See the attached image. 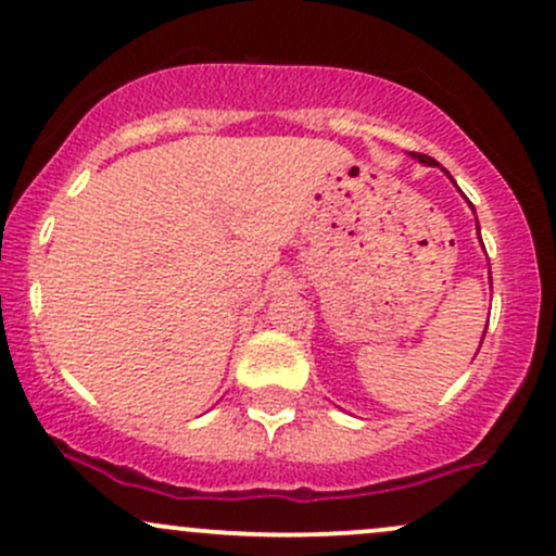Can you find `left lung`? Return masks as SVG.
Segmentation results:
<instances>
[{"mask_svg":"<svg viewBox=\"0 0 556 556\" xmlns=\"http://www.w3.org/2000/svg\"><path fill=\"white\" fill-rule=\"evenodd\" d=\"M414 157H417L419 163H427V166H435V161H432L430 155H422V152H414Z\"/></svg>","mask_w":556,"mask_h":556,"instance_id":"obj_1","label":"left lung"}]
</instances>
